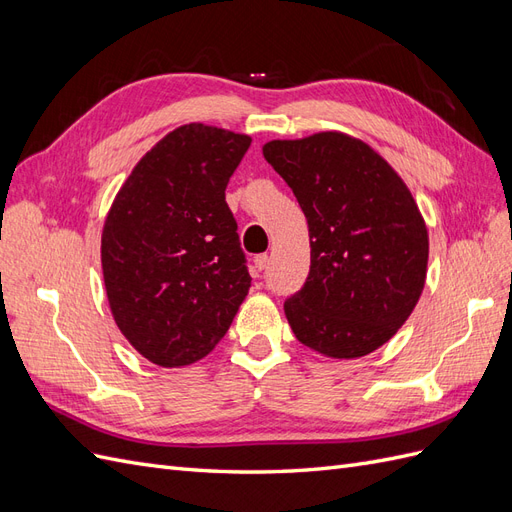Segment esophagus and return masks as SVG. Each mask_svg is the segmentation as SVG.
I'll return each instance as SVG.
<instances>
[{
    "label": "esophagus",
    "mask_w": 512,
    "mask_h": 512,
    "mask_svg": "<svg viewBox=\"0 0 512 512\" xmlns=\"http://www.w3.org/2000/svg\"><path fill=\"white\" fill-rule=\"evenodd\" d=\"M254 265L258 271H265L269 267V256L267 254H258L254 256Z\"/></svg>",
    "instance_id": "1"
}]
</instances>
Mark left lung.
I'll return each instance as SVG.
<instances>
[{"mask_svg":"<svg viewBox=\"0 0 512 512\" xmlns=\"http://www.w3.org/2000/svg\"><path fill=\"white\" fill-rule=\"evenodd\" d=\"M265 160L307 218L312 265L284 303L299 342L333 359L374 352L421 297L429 237L410 190L367 143L342 132L271 141Z\"/></svg>","mask_w":512,"mask_h":512,"instance_id":"obj_1","label":"left lung"}]
</instances>
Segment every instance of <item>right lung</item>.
<instances>
[{
	"label": "right lung",
	"instance_id": "add662e5",
	"mask_svg": "<svg viewBox=\"0 0 512 512\" xmlns=\"http://www.w3.org/2000/svg\"><path fill=\"white\" fill-rule=\"evenodd\" d=\"M252 138L188 123L147 151L102 230L119 331L162 367L200 361L226 335L252 277L226 185Z\"/></svg>",
	"mask_w": 512,
	"mask_h": 512
}]
</instances>
